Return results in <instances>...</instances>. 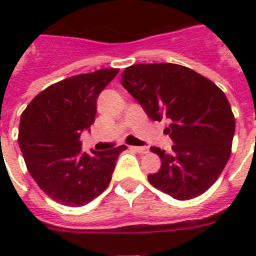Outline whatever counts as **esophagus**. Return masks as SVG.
I'll use <instances>...</instances> for the list:
<instances>
[{
  "label": "esophagus",
  "instance_id": "1",
  "mask_svg": "<svg viewBox=\"0 0 256 256\" xmlns=\"http://www.w3.org/2000/svg\"><path fill=\"white\" fill-rule=\"evenodd\" d=\"M132 150H134V152H140V154H146V152H148V148H144V146H132Z\"/></svg>",
  "mask_w": 256,
  "mask_h": 256
}]
</instances>
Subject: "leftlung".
<instances>
[{"instance_id": "obj_1", "label": "left lung", "mask_w": 256, "mask_h": 256, "mask_svg": "<svg viewBox=\"0 0 256 256\" xmlns=\"http://www.w3.org/2000/svg\"><path fill=\"white\" fill-rule=\"evenodd\" d=\"M122 86L152 120H170L172 152L152 146L162 166L148 182L178 200L202 195L230 158L235 116L226 94L208 78L175 64H138L124 70Z\"/></svg>"}]
</instances>
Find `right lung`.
<instances>
[{"instance_id":"1","label":"right lung","mask_w":256,"mask_h":256,"mask_svg":"<svg viewBox=\"0 0 256 256\" xmlns=\"http://www.w3.org/2000/svg\"><path fill=\"white\" fill-rule=\"evenodd\" d=\"M120 69L66 78L42 90L21 114L18 144L40 188L65 206H85L112 180L126 146L82 152L81 132L96 120V98Z\"/></svg>"}]
</instances>
